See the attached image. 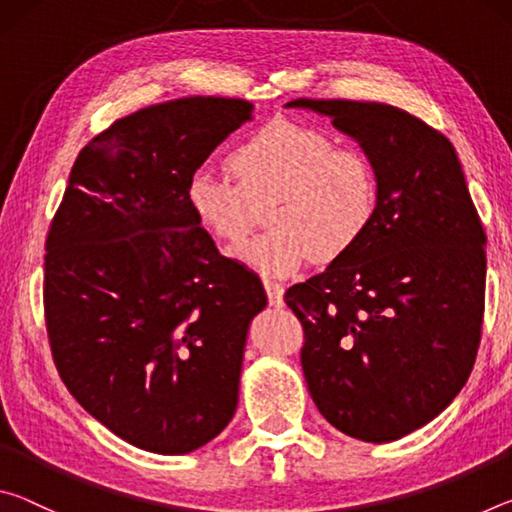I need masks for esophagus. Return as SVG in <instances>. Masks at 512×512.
Returning a JSON list of instances; mask_svg holds the SVG:
<instances>
[{"label": "esophagus", "instance_id": "esophagus-1", "mask_svg": "<svg viewBox=\"0 0 512 512\" xmlns=\"http://www.w3.org/2000/svg\"><path fill=\"white\" fill-rule=\"evenodd\" d=\"M264 289H266V298H268V305L271 307H282V296H284V289L282 284L271 282V280H264Z\"/></svg>", "mask_w": 512, "mask_h": 512}]
</instances>
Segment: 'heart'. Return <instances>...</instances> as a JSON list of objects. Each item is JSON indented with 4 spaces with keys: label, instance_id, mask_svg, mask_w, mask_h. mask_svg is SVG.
Instances as JSON below:
<instances>
[{
    "label": "heart",
    "instance_id": "1",
    "mask_svg": "<svg viewBox=\"0 0 512 512\" xmlns=\"http://www.w3.org/2000/svg\"><path fill=\"white\" fill-rule=\"evenodd\" d=\"M225 167L236 183L196 171L185 189L187 207L225 246L244 241L266 210L271 230L232 255L268 277H289L309 259L339 262L379 214V173L370 155L314 126L264 124L230 151Z\"/></svg>",
    "mask_w": 512,
    "mask_h": 512
}]
</instances>
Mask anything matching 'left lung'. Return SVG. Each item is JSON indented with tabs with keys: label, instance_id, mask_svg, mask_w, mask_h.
Returning a JSON list of instances; mask_svg holds the SVG:
<instances>
[{
	"label": "left lung",
	"instance_id": "1",
	"mask_svg": "<svg viewBox=\"0 0 512 512\" xmlns=\"http://www.w3.org/2000/svg\"><path fill=\"white\" fill-rule=\"evenodd\" d=\"M332 117L379 173L361 244L284 300L305 334L311 400L336 429L388 443L420 429L465 386L481 343L485 232L452 142L411 112L296 99Z\"/></svg>",
	"mask_w": 512,
	"mask_h": 512
}]
</instances>
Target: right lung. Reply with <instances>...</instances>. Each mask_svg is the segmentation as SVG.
Masks as SVG:
<instances>
[{
    "label": "right lung",
    "mask_w": 512,
    "mask_h": 512,
    "mask_svg": "<svg viewBox=\"0 0 512 512\" xmlns=\"http://www.w3.org/2000/svg\"><path fill=\"white\" fill-rule=\"evenodd\" d=\"M244 99L137 110L76 158L47 232L45 323L67 391L140 449L187 454L232 420L264 287L194 221L196 169L253 117Z\"/></svg>",
    "instance_id": "add662e5"
}]
</instances>
